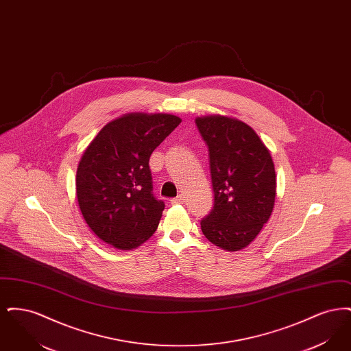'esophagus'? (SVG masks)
I'll use <instances>...</instances> for the list:
<instances>
[{"instance_id":"obj_1","label":"esophagus","mask_w":351,"mask_h":351,"mask_svg":"<svg viewBox=\"0 0 351 351\" xmlns=\"http://www.w3.org/2000/svg\"><path fill=\"white\" fill-rule=\"evenodd\" d=\"M183 196H178V197H175V199H172V200H171V204H172V205H176V204H183Z\"/></svg>"}]
</instances>
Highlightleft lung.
Returning <instances> with one entry per match:
<instances>
[{
    "instance_id": "obj_1",
    "label": "left lung",
    "mask_w": 351,
    "mask_h": 351,
    "mask_svg": "<svg viewBox=\"0 0 351 351\" xmlns=\"http://www.w3.org/2000/svg\"><path fill=\"white\" fill-rule=\"evenodd\" d=\"M196 125L209 151L215 192L212 212L201 219L209 242L226 251L249 246L275 205L276 175L266 145L237 118L205 116Z\"/></svg>"
}]
</instances>
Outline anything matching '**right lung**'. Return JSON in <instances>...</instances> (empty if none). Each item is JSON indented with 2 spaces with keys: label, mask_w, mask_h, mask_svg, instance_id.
<instances>
[{
  "label": "right lung",
  "mask_w": 351,
  "mask_h": 351,
  "mask_svg": "<svg viewBox=\"0 0 351 351\" xmlns=\"http://www.w3.org/2000/svg\"><path fill=\"white\" fill-rule=\"evenodd\" d=\"M182 119L128 113L106 123L82 155L76 196L85 222L105 243L133 250L155 230L165 202L152 195L151 154Z\"/></svg>",
  "instance_id": "right-lung-1"
}]
</instances>
